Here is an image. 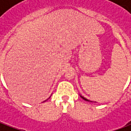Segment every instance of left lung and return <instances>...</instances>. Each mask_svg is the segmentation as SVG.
<instances>
[{"mask_svg": "<svg viewBox=\"0 0 131 131\" xmlns=\"http://www.w3.org/2000/svg\"><path fill=\"white\" fill-rule=\"evenodd\" d=\"M81 97H82V98L84 100H86V101H88V102H89V100H87V99H85V97H82V96H81Z\"/></svg>", "mask_w": 131, "mask_h": 131, "instance_id": "1", "label": "left lung"}]
</instances>
